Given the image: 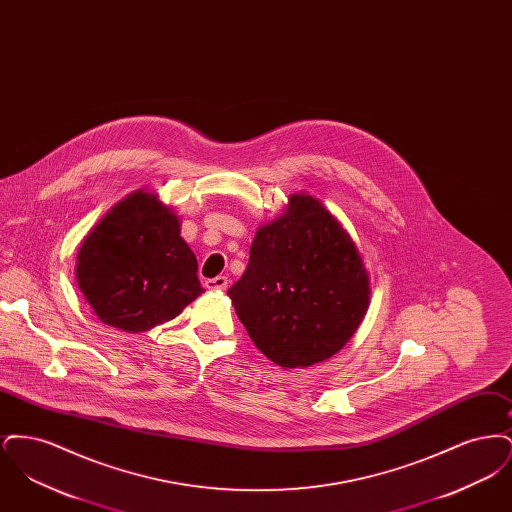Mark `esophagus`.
Wrapping results in <instances>:
<instances>
[{
  "mask_svg": "<svg viewBox=\"0 0 512 512\" xmlns=\"http://www.w3.org/2000/svg\"><path fill=\"white\" fill-rule=\"evenodd\" d=\"M228 286V278L226 276H217V278H209L205 280V288L211 290V292H220V290H226Z\"/></svg>",
  "mask_w": 512,
  "mask_h": 512,
  "instance_id": "esophagus-1",
  "label": "esophagus"
}]
</instances>
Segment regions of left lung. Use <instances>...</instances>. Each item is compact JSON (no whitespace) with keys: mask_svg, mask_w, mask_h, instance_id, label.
I'll return each instance as SVG.
<instances>
[{"mask_svg":"<svg viewBox=\"0 0 512 512\" xmlns=\"http://www.w3.org/2000/svg\"><path fill=\"white\" fill-rule=\"evenodd\" d=\"M228 297L257 349L274 365L299 368L351 340L368 311L370 278L340 220L301 192L257 230Z\"/></svg>","mask_w":512,"mask_h":512,"instance_id":"obj_1","label":"left lung"}]
</instances>
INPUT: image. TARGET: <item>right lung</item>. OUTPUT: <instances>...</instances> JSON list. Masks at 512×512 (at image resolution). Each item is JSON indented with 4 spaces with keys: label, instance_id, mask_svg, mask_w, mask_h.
Instances as JSON below:
<instances>
[{
    "label": "right lung",
    "instance_id": "obj_1",
    "mask_svg": "<svg viewBox=\"0 0 512 512\" xmlns=\"http://www.w3.org/2000/svg\"><path fill=\"white\" fill-rule=\"evenodd\" d=\"M74 272L96 317L128 334L169 322L205 292L178 215L147 190L126 195L99 220Z\"/></svg>",
    "mask_w": 512,
    "mask_h": 512
}]
</instances>
